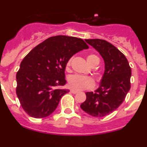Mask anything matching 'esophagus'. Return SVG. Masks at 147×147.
Returning a JSON list of instances; mask_svg holds the SVG:
<instances>
[{"mask_svg":"<svg viewBox=\"0 0 147 147\" xmlns=\"http://www.w3.org/2000/svg\"><path fill=\"white\" fill-rule=\"evenodd\" d=\"M71 93H73V94H76V93H78V91L75 90H71Z\"/></svg>","mask_w":147,"mask_h":147,"instance_id":"34e87169","label":"esophagus"}]
</instances>
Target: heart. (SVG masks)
Wrapping results in <instances>:
<instances>
[{
  "label": "heart",
  "instance_id": "1",
  "mask_svg": "<svg viewBox=\"0 0 147 147\" xmlns=\"http://www.w3.org/2000/svg\"><path fill=\"white\" fill-rule=\"evenodd\" d=\"M99 60L98 58L94 54H89L87 57V62L91 66L95 62ZM72 58L68 59L66 65V68L69 69L71 66ZM68 85L73 89L76 90H90L94 88L95 83L93 80L90 77L82 76L80 75H72L68 77Z\"/></svg>",
  "mask_w": 147,
  "mask_h": 147
}]
</instances>
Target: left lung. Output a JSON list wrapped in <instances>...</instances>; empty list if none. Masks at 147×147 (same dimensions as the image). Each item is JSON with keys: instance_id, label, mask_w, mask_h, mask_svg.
Segmentation results:
<instances>
[{"instance_id": "1", "label": "left lung", "mask_w": 147, "mask_h": 147, "mask_svg": "<svg viewBox=\"0 0 147 147\" xmlns=\"http://www.w3.org/2000/svg\"><path fill=\"white\" fill-rule=\"evenodd\" d=\"M99 53L105 71L99 87L86 92V100L80 107L94 117H104L115 111L124 101L130 89L131 67L125 56L113 45L100 39L85 40Z\"/></svg>"}]
</instances>
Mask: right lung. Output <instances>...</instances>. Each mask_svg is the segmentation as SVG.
Returning <instances> with one entry per match:
<instances>
[{
  "label": "right lung",
  "mask_w": 147,
  "mask_h": 147,
  "mask_svg": "<svg viewBox=\"0 0 147 147\" xmlns=\"http://www.w3.org/2000/svg\"><path fill=\"white\" fill-rule=\"evenodd\" d=\"M88 45L82 39L65 35L48 38L34 48L20 63L16 93L23 109L36 119L50 115L69 90L65 70L68 59Z\"/></svg>",
  "instance_id": "1"
}]
</instances>
